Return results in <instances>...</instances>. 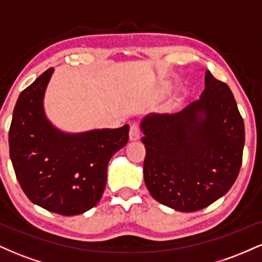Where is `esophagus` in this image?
<instances>
[{
	"mask_svg": "<svg viewBox=\"0 0 262 262\" xmlns=\"http://www.w3.org/2000/svg\"><path fill=\"white\" fill-rule=\"evenodd\" d=\"M140 138V128L138 123H133L130 125V130H129V139L138 140Z\"/></svg>",
	"mask_w": 262,
	"mask_h": 262,
	"instance_id": "esophagus-1",
	"label": "esophagus"
}]
</instances>
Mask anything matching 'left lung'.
<instances>
[{
    "instance_id": "1",
    "label": "left lung",
    "mask_w": 262,
    "mask_h": 262,
    "mask_svg": "<svg viewBox=\"0 0 262 262\" xmlns=\"http://www.w3.org/2000/svg\"><path fill=\"white\" fill-rule=\"evenodd\" d=\"M200 100L172 114L141 121L144 181L154 200L196 212L223 197L239 175L244 121L227 83L206 71Z\"/></svg>"
}]
</instances>
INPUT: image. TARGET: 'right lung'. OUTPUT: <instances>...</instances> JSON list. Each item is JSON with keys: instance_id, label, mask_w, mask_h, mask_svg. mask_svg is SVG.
<instances>
[{"instance_id": "obj_1", "label": "right lung", "mask_w": 262, "mask_h": 262, "mask_svg": "<svg viewBox=\"0 0 262 262\" xmlns=\"http://www.w3.org/2000/svg\"><path fill=\"white\" fill-rule=\"evenodd\" d=\"M54 69L20 92L8 134L10 156L26 196L41 208L76 215L100 202L107 166L129 139V125L70 134L45 117L43 100Z\"/></svg>"}]
</instances>
